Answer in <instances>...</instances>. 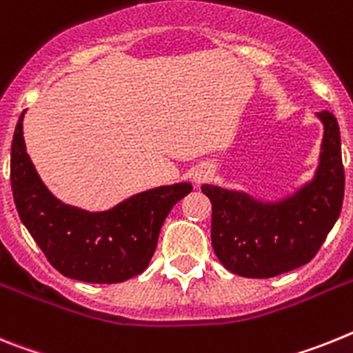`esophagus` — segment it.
Returning a JSON list of instances; mask_svg holds the SVG:
<instances>
[{
    "instance_id": "1",
    "label": "esophagus",
    "mask_w": 353,
    "mask_h": 353,
    "mask_svg": "<svg viewBox=\"0 0 353 353\" xmlns=\"http://www.w3.org/2000/svg\"><path fill=\"white\" fill-rule=\"evenodd\" d=\"M195 183L197 185H201V183H204V181L208 179V170H199V172H195Z\"/></svg>"
}]
</instances>
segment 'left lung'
Segmentation results:
<instances>
[{
	"label": "left lung",
	"mask_w": 353,
	"mask_h": 353,
	"mask_svg": "<svg viewBox=\"0 0 353 353\" xmlns=\"http://www.w3.org/2000/svg\"><path fill=\"white\" fill-rule=\"evenodd\" d=\"M316 115L323 124L320 163L295 194L263 202L245 192L202 185L213 208L211 245L232 274L268 279L305 265L338 220L345 195L341 134L332 113Z\"/></svg>",
	"instance_id": "obj_1"
}]
</instances>
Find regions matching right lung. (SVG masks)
I'll list each match as a JSON object with an SVG mask.
<instances>
[{"label":"right lung","instance_id":"right-lung-1","mask_svg":"<svg viewBox=\"0 0 353 353\" xmlns=\"http://www.w3.org/2000/svg\"><path fill=\"white\" fill-rule=\"evenodd\" d=\"M15 125L10 183L21 222L62 275L94 284L124 283L149 266L159 229L177 201L192 192L190 183L158 186L119 202L106 211H87L58 201L32 163Z\"/></svg>","mask_w":353,"mask_h":353}]
</instances>
